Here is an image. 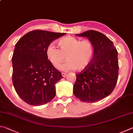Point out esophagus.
Listing matches in <instances>:
<instances>
[{"label":"esophagus","instance_id":"1","mask_svg":"<svg viewBox=\"0 0 133 133\" xmlns=\"http://www.w3.org/2000/svg\"><path fill=\"white\" fill-rule=\"evenodd\" d=\"M66 75H67V74H65V73H62V76L63 77H64V78L66 77Z\"/></svg>","mask_w":133,"mask_h":133}]
</instances>
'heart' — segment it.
<instances>
[{
  "instance_id": "1",
  "label": "heart",
  "mask_w": 133,
  "mask_h": 133,
  "mask_svg": "<svg viewBox=\"0 0 133 133\" xmlns=\"http://www.w3.org/2000/svg\"><path fill=\"white\" fill-rule=\"evenodd\" d=\"M59 44L61 49L54 43L49 44L46 55L51 64L55 67L65 59L66 56L68 61L58 66L60 70L68 71L77 68L82 71L92 63L94 50L89 41H81L74 37L68 36L61 39Z\"/></svg>"
}]
</instances>
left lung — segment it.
Returning <instances> with one entry per match:
<instances>
[{
    "mask_svg": "<svg viewBox=\"0 0 133 133\" xmlns=\"http://www.w3.org/2000/svg\"><path fill=\"white\" fill-rule=\"evenodd\" d=\"M76 36L88 38L94 55L89 66L76 75L73 93L82 102H97L110 95L117 82V51L113 42L99 31L89 30Z\"/></svg>",
    "mask_w": 133,
    "mask_h": 133,
    "instance_id": "1",
    "label": "left lung"
}]
</instances>
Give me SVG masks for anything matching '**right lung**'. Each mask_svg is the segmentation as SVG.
<instances>
[{
    "instance_id": "1",
    "label": "right lung",
    "mask_w": 133,
    "mask_h": 133,
    "mask_svg": "<svg viewBox=\"0 0 133 133\" xmlns=\"http://www.w3.org/2000/svg\"><path fill=\"white\" fill-rule=\"evenodd\" d=\"M65 34L36 30L16 43L11 58L12 81L16 92L25 103L41 106L55 97V84L63 77L48 59L46 49Z\"/></svg>"
}]
</instances>
